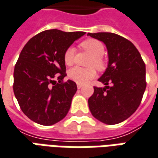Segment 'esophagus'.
<instances>
[{
    "label": "esophagus",
    "mask_w": 158,
    "mask_h": 158,
    "mask_svg": "<svg viewBox=\"0 0 158 158\" xmlns=\"http://www.w3.org/2000/svg\"><path fill=\"white\" fill-rule=\"evenodd\" d=\"M77 88H78V89H81V88H82V85H77Z\"/></svg>",
    "instance_id": "34e87169"
}]
</instances>
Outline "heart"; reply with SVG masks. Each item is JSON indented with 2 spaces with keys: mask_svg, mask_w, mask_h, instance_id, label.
<instances>
[{
  "mask_svg": "<svg viewBox=\"0 0 158 158\" xmlns=\"http://www.w3.org/2000/svg\"><path fill=\"white\" fill-rule=\"evenodd\" d=\"M80 47L90 52L92 55L90 58L89 65L95 66L98 69H102L104 68V60L102 58V55L104 54V45L102 42L97 39H87L81 43ZM76 50L73 47H68L64 52L63 60L67 66H71L74 63ZM68 76L69 79L74 82L84 85L87 83L90 79H93L96 76V71L93 68H80V67H74L69 69L68 72Z\"/></svg>",
  "mask_w": 158,
  "mask_h": 158,
  "instance_id": "b5f03b06",
  "label": "heart"
}]
</instances>
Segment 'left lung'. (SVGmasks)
I'll return each mask as SVG.
<instances>
[{
	"mask_svg": "<svg viewBox=\"0 0 158 158\" xmlns=\"http://www.w3.org/2000/svg\"><path fill=\"white\" fill-rule=\"evenodd\" d=\"M102 42L109 56L108 68L98 81L106 85L94 87L88 99L90 113L108 125L127 120L139 106L144 95L145 65L136 47L127 39L111 32L88 33ZM112 87H108L109 83Z\"/></svg>",
	"mask_w": 158,
	"mask_h": 158,
	"instance_id": "8db88e82",
	"label": "left lung"
}]
</instances>
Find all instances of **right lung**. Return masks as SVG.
I'll use <instances>...</instances> for the list:
<instances>
[{"mask_svg":"<svg viewBox=\"0 0 158 158\" xmlns=\"http://www.w3.org/2000/svg\"><path fill=\"white\" fill-rule=\"evenodd\" d=\"M85 34L47 30L31 38L22 49L14 68V92L23 113L34 122L54 125L68 113L77 85L70 79L63 82L64 52Z\"/></svg>","mask_w":158,"mask_h":158,"instance_id":"add662e5","label":"right lung"}]
</instances>
